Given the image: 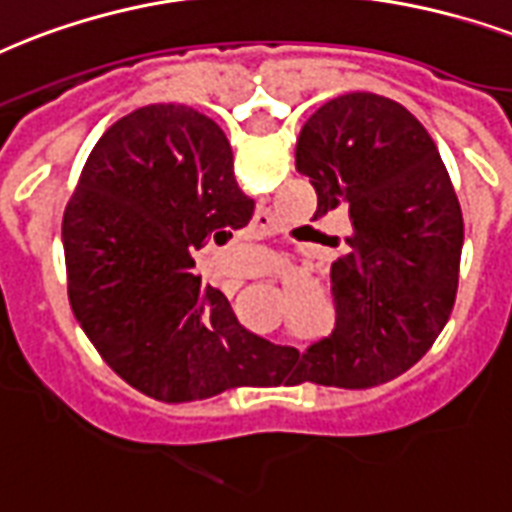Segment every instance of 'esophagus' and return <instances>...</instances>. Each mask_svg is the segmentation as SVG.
<instances>
[{
	"label": "esophagus",
	"mask_w": 512,
	"mask_h": 512,
	"mask_svg": "<svg viewBox=\"0 0 512 512\" xmlns=\"http://www.w3.org/2000/svg\"><path fill=\"white\" fill-rule=\"evenodd\" d=\"M276 319H279V314H276Z\"/></svg>",
	"instance_id": "esophagus-1"
}]
</instances>
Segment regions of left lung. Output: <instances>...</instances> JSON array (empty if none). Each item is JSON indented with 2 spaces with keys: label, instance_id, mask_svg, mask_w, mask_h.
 Returning a JSON list of instances; mask_svg holds the SVG:
<instances>
[{
  "label": "left lung",
  "instance_id": "obj_1",
  "mask_svg": "<svg viewBox=\"0 0 512 512\" xmlns=\"http://www.w3.org/2000/svg\"><path fill=\"white\" fill-rule=\"evenodd\" d=\"M295 166L317 217L346 209V255L330 268L335 330L284 349L273 384H384L419 362L451 317L464 220L427 128L378 93H343L300 128Z\"/></svg>",
  "mask_w": 512,
  "mask_h": 512
}]
</instances>
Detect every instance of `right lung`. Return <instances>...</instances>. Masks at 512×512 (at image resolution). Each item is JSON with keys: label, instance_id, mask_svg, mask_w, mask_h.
<instances>
[{"label": "right lung", "instance_id": "obj_1", "mask_svg": "<svg viewBox=\"0 0 512 512\" xmlns=\"http://www.w3.org/2000/svg\"><path fill=\"white\" fill-rule=\"evenodd\" d=\"M252 212L228 136L193 107L134 109L96 142L61 225L66 284L85 335L134 389L190 403L255 384L257 335L193 260Z\"/></svg>", "mask_w": 512, "mask_h": 512}]
</instances>
